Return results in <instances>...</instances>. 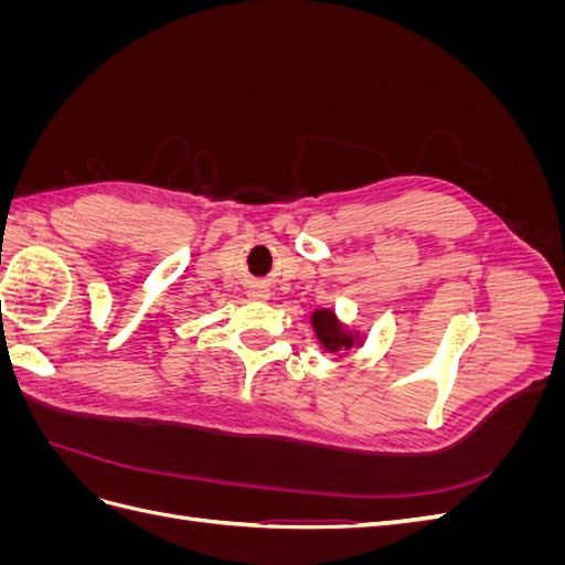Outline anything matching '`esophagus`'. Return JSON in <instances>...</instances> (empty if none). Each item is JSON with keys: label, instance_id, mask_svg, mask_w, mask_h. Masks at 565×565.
Wrapping results in <instances>:
<instances>
[{"label": "esophagus", "instance_id": "obj_1", "mask_svg": "<svg viewBox=\"0 0 565 565\" xmlns=\"http://www.w3.org/2000/svg\"><path fill=\"white\" fill-rule=\"evenodd\" d=\"M247 295H249V299H256V301H264V299L270 297V292H268L264 285H252Z\"/></svg>", "mask_w": 565, "mask_h": 565}]
</instances>
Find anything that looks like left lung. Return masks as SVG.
<instances>
[{"label":"left lung","instance_id":"8db88e82","mask_svg":"<svg viewBox=\"0 0 565 565\" xmlns=\"http://www.w3.org/2000/svg\"><path fill=\"white\" fill-rule=\"evenodd\" d=\"M313 332L320 341V347L328 353H347L353 347H363V337L355 330L347 328L344 322L337 318L332 309H318L311 313Z\"/></svg>","mask_w":565,"mask_h":565}]
</instances>
